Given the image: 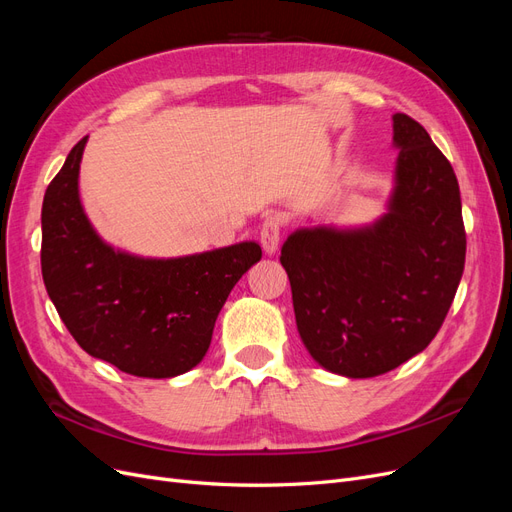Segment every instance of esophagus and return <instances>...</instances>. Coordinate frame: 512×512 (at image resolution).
Returning a JSON list of instances; mask_svg holds the SVG:
<instances>
[{
    "instance_id": "esophagus-1",
    "label": "esophagus",
    "mask_w": 512,
    "mask_h": 512,
    "mask_svg": "<svg viewBox=\"0 0 512 512\" xmlns=\"http://www.w3.org/2000/svg\"><path fill=\"white\" fill-rule=\"evenodd\" d=\"M282 228H284V220L282 215H267L265 222H262L260 228V245L262 250L267 254H275L277 247H280V239H282Z\"/></svg>"
}]
</instances>
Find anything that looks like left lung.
<instances>
[{
  "instance_id": "8db88e82",
  "label": "left lung",
  "mask_w": 512,
  "mask_h": 512,
  "mask_svg": "<svg viewBox=\"0 0 512 512\" xmlns=\"http://www.w3.org/2000/svg\"><path fill=\"white\" fill-rule=\"evenodd\" d=\"M389 213L363 228H301L282 245L297 329L314 361L374 378L423 352L466 265L455 170L421 123L393 115Z\"/></svg>"
}]
</instances>
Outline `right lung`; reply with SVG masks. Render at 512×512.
<instances>
[{"label": "right lung", "mask_w": 512, "mask_h": 512, "mask_svg": "<svg viewBox=\"0 0 512 512\" xmlns=\"http://www.w3.org/2000/svg\"><path fill=\"white\" fill-rule=\"evenodd\" d=\"M87 136L72 147L42 203V280L87 354L138 378H175L209 350L215 320L241 275L260 260L254 241L183 258L113 250L79 198Z\"/></svg>", "instance_id": "right-lung-1"}]
</instances>
